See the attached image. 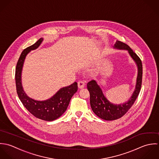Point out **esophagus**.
<instances>
[{"label":"esophagus","instance_id":"1","mask_svg":"<svg viewBox=\"0 0 159 159\" xmlns=\"http://www.w3.org/2000/svg\"><path fill=\"white\" fill-rule=\"evenodd\" d=\"M84 86H85V82H84V81H83V80H80V81L78 82V87H79V89H83V88L84 87Z\"/></svg>","mask_w":159,"mask_h":159}]
</instances>
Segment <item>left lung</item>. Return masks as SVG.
I'll return each instance as SVG.
<instances>
[{"instance_id":"left-lung-1","label":"left lung","mask_w":159,"mask_h":159,"mask_svg":"<svg viewBox=\"0 0 159 159\" xmlns=\"http://www.w3.org/2000/svg\"><path fill=\"white\" fill-rule=\"evenodd\" d=\"M114 48L128 50L129 55L135 61L138 67V76L135 90L129 99L122 104H114L110 102L104 96L102 89L95 80L87 84L90 92V102L92 111L99 118L106 120H114L124 116L134 104L139 93L143 77V66L141 59L126 43L117 40Z\"/></svg>"}]
</instances>
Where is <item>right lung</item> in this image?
Segmentation results:
<instances>
[{"instance_id":"obj_1","label":"right lung","mask_w":159,"mask_h":159,"mask_svg":"<svg viewBox=\"0 0 159 159\" xmlns=\"http://www.w3.org/2000/svg\"><path fill=\"white\" fill-rule=\"evenodd\" d=\"M43 41L39 39L34 44L25 48L21 53L15 70V82L18 96L26 109L35 117L45 120L53 121L57 119L66 111L72 96L77 91V83L75 82L69 86L60 89L51 98L37 101L28 96L24 92L21 84V72L25 58L32 50L37 48Z\"/></svg>"}]
</instances>
